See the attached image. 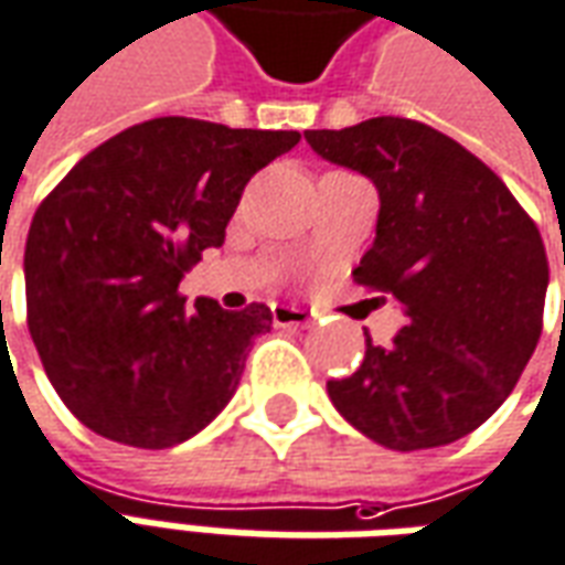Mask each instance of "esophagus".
I'll return each mask as SVG.
<instances>
[{
  "label": "esophagus",
  "mask_w": 565,
  "mask_h": 565,
  "mask_svg": "<svg viewBox=\"0 0 565 565\" xmlns=\"http://www.w3.org/2000/svg\"><path fill=\"white\" fill-rule=\"evenodd\" d=\"M271 321H275V327H309L311 318L302 309H294V306H278L271 311Z\"/></svg>",
  "instance_id": "obj_1"
}]
</instances>
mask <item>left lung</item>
Instances as JSON below:
<instances>
[{"instance_id": "left-lung-1", "label": "left lung", "mask_w": 565, "mask_h": 565, "mask_svg": "<svg viewBox=\"0 0 565 565\" xmlns=\"http://www.w3.org/2000/svg\"><path fill=\"white\" fill-rule=\"evenodd\" d=\"M306 140L376 183V242L351 275L406 315L392 345L364 330V361L327 382L330 401L382 447L452 444L504 404L539 345V226L499 173L431 125L379 116Z\"/></svg>"}]
</instances>
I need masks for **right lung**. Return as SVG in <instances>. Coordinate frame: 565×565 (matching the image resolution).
<instances>
[{
	"instance_id": "1",
	"label": "right lung",
	"mask_w": 565,
	"mask_h": 565,
	"mask_svg": "<svg viewBox=\"0 0 565 565\" xmlns=\"http://www.w3.org/2000/svg\"><path fill=\"white\" fill-rule=\"evenodd\" d=\"M299 131L164 116L109 137L39 204L26 235V327L54 392L90 431L140 449L199 434L271 327L250 302L189 309L180 278L220 247L244 186Z\"/></svg>"
}]
</instances>
